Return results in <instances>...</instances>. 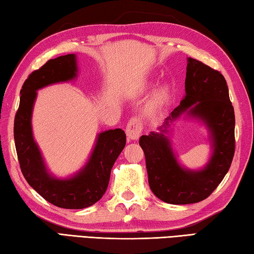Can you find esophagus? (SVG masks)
Listing matches in <instances>:
<instances>
[{
    "label": "esophagus",
    "mask_w": 254,
    "mask_h": 254,
    "mask_svg": "<svg viewBox=\"0 0 254 254\" xmlns=\"http://www.w3.org/2000/svg\"><path fill=\"white\" fill-rule=\"evenodd\" d=\"M141 123L137 118H130V121L127 123L126 126V133L128 138H130V139H138L141 133Z\"/></svg>",
    "instance_id": "esophagus-1"
}]
</instances>
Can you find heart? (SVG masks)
Listing matches in <instances>:
<instances>
[{
	"instance_id": "obj_1",
	"label": "heart",
	"mask_w": 254,
	"mask_h": 254,
	"mask_svg": "<svg viewBox=\"0 0 254 254\" xmlns=\"http://www.w3.org/2000/svg\"><path fill=\"white\" fill-rule=\"evenodd\" d=\"M165 97H166V92H164V90H161V92L157 93L154 100H152V105H155V106H156V105H159L162 102V100L165 99Z\"/></svg>"
}]
</instances>
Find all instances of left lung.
<instances>
[{
  "label": "left lung",
  "instance_id": "1",
  "mask_svg": "<svg viewBox=\"0 0 254 254\" xmlns=\"http://www.w3.org/2000/svg\"><path fill=\"white\" fill-rule=\"evenodd\" d=\"M185 87L186 97L166 118L165 125L193 104L190 114L201 118L211 131L213 154L208 166L201 171L181 168L162 133L151 132L139 139L150 189L162 201L171 204L195 203L208 198L227 175L236 150V118L223 75L189 57Z\"/></svg>",
  "mask_w": 254,
  "mask_h": 254
}]
</instances>
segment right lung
Wrapping results in <instances>:
<instances>
[{
	"label": "right lung",
	"mask_w": 254,
	"mask_h": 254,
	"mask_svg": "<svg viewBox=\"0 0 254 254\" xmlns=\"http://www.w3.org/2000/svg\"><path fill=\"white\" fill-rule=\"evenodd\" d=\"M76 70V57L68 54L47 61L32 71L22 86L20 106L14 118V140L24 178L46 201L64 209L87 208L103 197L115 161L126 145V133L122 129L104 131L99 133L87 165L74 178L59 180L47 174L32 135L31 117L36 90L74 78Z\"/></svg>",
	"instance_id": "right-lung-1"
}]
</instances>
